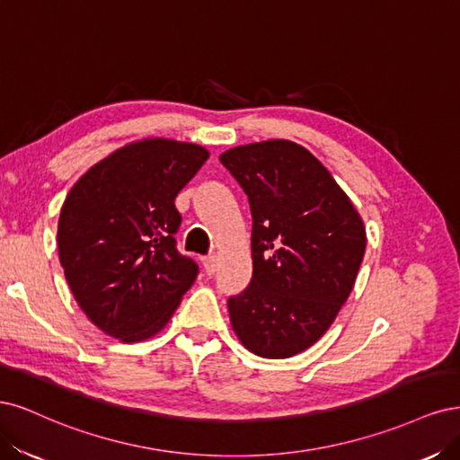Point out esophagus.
<instances>
[{"label":"esophagus","mask_w":460,"mask_h":460,"mask_svg":"<svg viewBox=\"0 0 460 460\" xmlns=\"http://www.w3.org/2000/svg\"><path fill=\"white\" fill-rule=\"evenodd\" d=\"M202 265H204V270H206V273H208V275H212V273H216V270H217V258H216L214 254H210V256H206V258L202 260Z\"/></svg>","instance_id":"esophagus-1"}]
</instances>
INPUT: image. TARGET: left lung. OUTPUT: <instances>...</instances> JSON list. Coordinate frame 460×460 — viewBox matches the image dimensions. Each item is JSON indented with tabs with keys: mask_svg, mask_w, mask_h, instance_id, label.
Masks as SVG:
<instances>
[{
	"mask_svg": "<svg viewBox=\"0 0 460 460\" xmlns=\"http://www.w3.org/2000/svg\"><path fill=\"white\" fill-rule=\"evenodd\" d=\"M248 197L250 285L227 300L233 331L260 358L314 346L348 300L365 256L363 221L334 177L285 139L219 156Z\"/></svg>",
	"mask_w": 460,
	"mask_h": 460,
	"instance_id": "1",
	"label": "left lung"
}]
</instances>
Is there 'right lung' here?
Instances as JSON below:
<instances>
[{"instance_id": "add662e5", "label": "right lung", "mask_w": 460, "mask_h": 460, "mask_svg": "<svg viewBox=\"0 0 460 460\" xmlns=\"http://www.w3.org/2000/svg\"><path fill=\"white\" fill-rule=\"evenodd\" d=\"M208 160L195 143L143 139L87 170L57 229L66 283L95 327L122 342L160 332L199 265L175 248V197Z\"/></svg>"}]
</instances>
